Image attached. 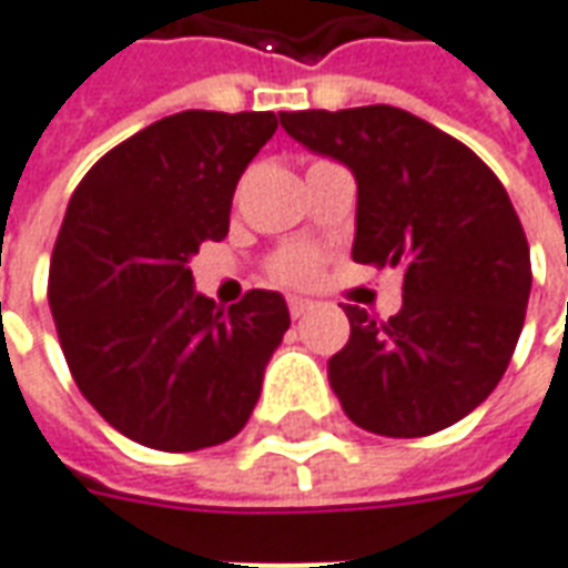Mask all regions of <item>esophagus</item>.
Segmentation results:
<instances>
[{"label":"esophagus","mask_w":568,"mask_h":568,"mask_svg":"<svg viewBox=\"0 0 568 568\" xmlns=\"http://www.w3.org/2000/svg\"><path fill=\"white\" fill-rule=\"evenodd\" d=\"M287 308H291L293 318H303V315H308V312H312V300H303V296H291V300H287Z\"/></svg>","instance_id":"obj_1"}]
</instances>
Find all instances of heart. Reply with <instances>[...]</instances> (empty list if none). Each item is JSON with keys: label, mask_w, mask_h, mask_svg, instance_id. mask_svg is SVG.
Returning <instances> with one entry per match:
<instances>
[{"label": "heart", "mask_w": 568, "mask_h": 568, "mask_svg": "<svg viewBox=\"0 0 568 568\" xmlns=\"http://www.w3.org/2000/svg\"><path fill=\"white\" fill-rule=\"evenodd\" d=\"M318 268H322V260L312 246H284L272 256V265H268L275 281L293 284V287H303L308 281H315Z\"/></svg>", "instance_id": "b5f03b06"}]
</instances>
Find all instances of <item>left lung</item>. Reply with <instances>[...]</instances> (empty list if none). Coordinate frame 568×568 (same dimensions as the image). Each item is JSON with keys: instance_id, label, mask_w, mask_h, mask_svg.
I'll list each match as a JSON object with an SVG mask.
<instances>
[{"instance_id": "left-lung-1", "label": "left lung", "mask_w": 568, "mask_h": 568, "mask_svg": "<svg viewBox=\"0 0 568 568\" xmlns=\"http://www.w3.org/2000/svg\"><path fill=\"white\" fill-rule=\"evenodd\" d=\"M277 116L355 175L352 260L405 272L389 322L346 306L349 343L327 362L346 417L389 439L457 424L504 377L529 306V241L498 175L389 104Z\"/></svg>"}]
</instances>
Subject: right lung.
I'll list each match as a JSON object with an SVG mask.
<instances>
[{
  "label": "right lung",
  "instance_id": "right-lung-1",
  "mask_svg": "<svg viewBox=\"0 0 568 568\" xmlns=\"http://www.w3.org/2000/svg\"><path fill=\"white\" fill-rule=\"evenodd\" d=\"M272 111H182L116 144L68 203L49 265V306L70 374L126 439L197 452L237 436L291 327L275 291L229 312L194 293L203 241L229 234L246 163Z\"/></svg>",
  "mask_w": 568,
  "mask_h": 568
}]
</instances>
